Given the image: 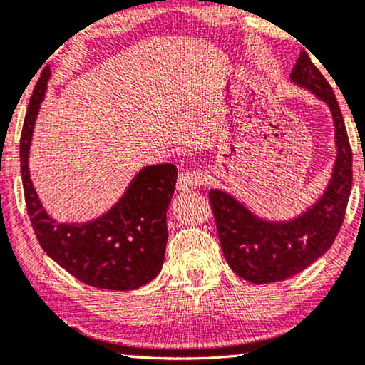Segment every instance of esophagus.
<instances>
[{
  "instance_id": "1",
  "label": "esophagus",
  "mask_w": 365,
  "mask_h": 365,
  "mask_svg": "<svg viewBox=\"0 0 365 365\" xmlns=\"http://www.w3.org/2000/svg\"><path fill=\"white\" fill-rule=\"evenodd\" d=\"M205 183H207V173L203 172V170H188V172L180 173L177 187L180 192H192L203 187Z\"/></svg>"
}]
</instances>
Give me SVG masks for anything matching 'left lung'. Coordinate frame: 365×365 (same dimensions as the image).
<instances>
[{
  "label": "left lung",
  "instance_id": "1",
  "mask_svg": "<svg viewBox=\"0 0 365 365\" xmlns=\"http://www.w3.org/2000/svg\"><path fill=\"white\" fill-rule=\"evenodd\" d=\"M290 80L312 91L330 108L337 157L324 195L289 222L262 220L228 193H208L223 255L230 269L252 284L285 280L320 259L341 230L351 195L352 150L332 86L305 51L300 53Z\"/></svg>",
  "mask_w": 365,
  "mask_h": 365
}]
</instances>
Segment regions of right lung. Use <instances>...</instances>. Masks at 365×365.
<instances>
[{
    "instance_id": "1",
    "label": "right lung",
    "mask_w": 365,
    "mask_h": 365,
    "mask_svg": "<svg viewBox=\"0 0 365 365\" xmlns=\"http://www.w3.org/2000/svg\"><path fill=\"white\" fill-rule=\"evenodd\" d=\"M48 78L50 70L45 68L33 90L19 140L24 202L36 239L48 257L86 285L108 290L142 287L162 270L168 239L167 208L177 183V167L162 163L140 170L125 195L96 220H53L28 170L33 128Z\"/></svg>"
}]
</instances>
